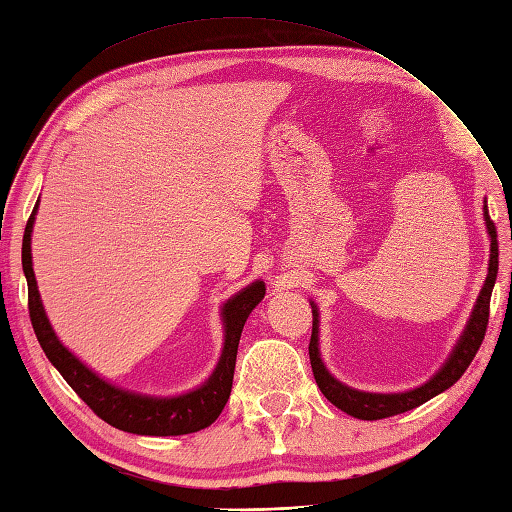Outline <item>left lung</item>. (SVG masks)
<instances>
[{
  "label": "left lung",
  "mask_w": 512,
  "mask_h": 512,
  "mask_svg": "<svg viewBox=\"0 0 512 512\" xmlns=\"http://www.w3.org/2000/svg\"><path fill=\"white\" fill-rule=\"evenodd\" d=\"M484 222L488 228V235H491V259H488V275L482 286L480 297L475 301V308L471 312V319L466 323V328L460 336L458 345L453 347L451 356L447 358V363L440 367V372L429 378L427 383L409 389V391H400V394H369V391H358L343 385L341 380H336L328 369H325L321 354H319V310L314 303L312 306V336H310V365L314 372V380L321 389V394L328 398L334 407H339L341 411L350 413V416L358 420H380V418H389V416H398V413H405L409 409L420 407L422 402L431 400L433 396L442 394L444 389H449L451 385L458 383L462 374L466 372V367L471 365L475 358L477 350L484 341L486 334V325H488V306H491V292L497 279V266H499V253H497V231L495 224L488 215V206L484 204Z\"/></svg>",
  "instance_id": "1"
}]
</instances>
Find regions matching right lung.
I'll return each mask as SVG.
<instances>
[{"label":"right lung","mask_w":512,"mask_h":512,"mask_svg":"<svg viewBox=\"0 0 512 512\" xmlns=\"http://www.w3.org/2000/svg\"><path fill=\"white\" fill-rule=\"evenodd\" d=\"M37 206L39 204H35V209H32V215L24 231L21 266H24V275L28 281V310L32 328H35L37 341L43 347V352H46L48 361L59 369L65 383L79 394V398L96 413V416L127 433H138V436H184V433L200 431L213 424L222 413L228 396H231L239 336H242L248 314L253 312V308L266 295L264 281H253V284L239 290L235 297L224 303V350L220 361H217L213 369V374L204 385L173 398L136 394V391L116 387L112 383H107L99 374H94L92 369L88 365H83L79 358L57 339V334H54L39 297L35 270H32L30 237L32 224H35Z\"/></svg>","instance_id":"1"}]
</instances>
